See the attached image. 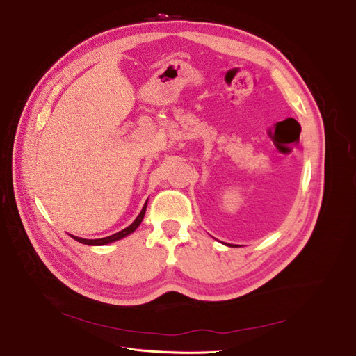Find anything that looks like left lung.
<instances>
[{
	"instance_id": "1",
	"label": "left lung",
	"mask_w": 356,
	"mask_h": 356,
	"mask_svg": "<svg viewBox=\"0 0 356 356\" xmlns=\"http://www.w3.org/2000/svg\"><path fill=\"white\" fill-rule=\"evenodd\" d=\"M229 246H238V245H229Z\"/></svg>"
}]
</instances>
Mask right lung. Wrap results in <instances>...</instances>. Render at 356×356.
Returning a JSON list of instances; mask_svg holds the SVG:
<instances>
[{"instance_id": "1", "label": "right lung", "mask_w": 356, "mask_h": 356, "mask_svg": "<svg viewBox=\"0 0 356 356\" xmlns=\"http://www.w3.org/2000/svg\"><path fill=\"white\" fill-rule=\"evenodd\" d=\"M145 209H147V202H145V204H144V208H143L141 213L138 215L136 220H135L131 225H129V227L123 229L122 232H118V233H115V234L108 236V238H102V239H81V238H77V236H72V238H74L75 241H77V242H80V243H84V245H106V243H111V242H115V241H120V239L124 238V236L134 233V232L138 229V225L141 224V221L144 220Z\"/></svg>"}]
</instances>
